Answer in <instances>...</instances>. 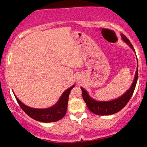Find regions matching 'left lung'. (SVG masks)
Wrapping results in <instances>:
<instances>
[{"label": "left lung", "instance_id": "obj_1", "mask_svg": "<svg viewBox=\"0 0 147 147\" xmlns=\"http://www.w3.org/2000/svg\"><path fill=\"white\" fill-rule=\"evenodd\" d=\"M121 38L124 42L127 43L129 46L134 51L135 53V49L133 48V45L130 42V40L126 37L123 34H121ZM138 79V66L136 68V71L135 73V76L133 84L131 87L128 89L126 92H125L122 96L119 98L113 100L109 101H98L91 98L86 90L81 87L82 98L84 102H86L88 109L93 113L94 114L97 115H110L117 113L123 109L126 106L131 96H133L134 90H135L136 82Z\"/></svg>", "mask_w": 147, "mask_h": 147}]
</instances>
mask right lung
Segmentation results:
<instances>
[{
    "label": "right lung",
    "mask_w": 147,
    "mask_h": 147,
    "mask_svg": "<svg viewBox=\"0 0 147 147\" xmlns=\"http://www.w3.org/2000/svg\"><path fill=\"white\" fill-rule=\"evenodd\" d=\"M74 86V84L63 92L55 105L47 109H34L24 105L15 94L14 96L19 106L26 115L37 121L42 123H52L63 119L67 113L70 92Z\"/></svg>",
    "instance_id": "obj_1"
}]
</instances>
